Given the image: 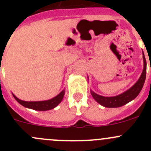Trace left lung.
I'll use <instances>...</instances> for the list:
<instances>
[{"instance_id": "8db88e82", "label": "left lung", "mask_w": 151, "mask_h": 151, "mask_svg": "<svg viewBox=\"0 0 151 151\" xmlns=\"http://www.w3.org/2000/svg\"><path fill=\"white\" fill-rule=\"evenodd\" d=\"M142 55L143 61H144V68H143L142 73L138 81L130 89L126 91V92L123 93L122 94L112 97H104L102 96L98 95V94L91 91V95L93 97L94 99L101 105L105 106V107L110 108L120 107V106L126 104L132 100L134 99L137 96L138 94L140 93L146 78V66H147V63H146L145 58L143 52Z\"/></svg>"}]
</instances>
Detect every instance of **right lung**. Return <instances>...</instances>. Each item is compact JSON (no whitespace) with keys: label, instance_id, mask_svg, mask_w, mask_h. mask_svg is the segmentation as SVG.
Returning a JSON list of instances; mask_svg holds the SVG:
<instances>
[{"label":"right lung","instance_id":"obj_1","mask_svg":"<svg viewBox=\"0 0 151 151\" xmlns=\"http://www.w3.org/2000/svg\"><path fill=\"white\" fill-rule=\"evenodd\" d=\"M65 94V91H62L60 93L53 99L47 101H25L19 99L17 98L13 94V96L14 97L15 99L18 101L21 105L24 106L25 107L30 108V109H33L34 110H39V111H46L49 109H53L58 104H60V101H62L63 98V96Z\"/></svg>","mask_w":151,"mask_h":151}]
</instances>
